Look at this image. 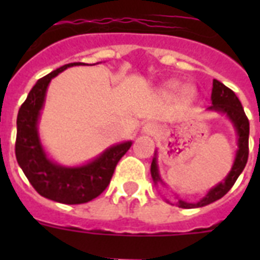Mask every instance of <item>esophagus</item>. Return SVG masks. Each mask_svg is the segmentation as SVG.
<instances>
[{"mask_svg": "<svg viewBox=\"0 0 260 260\" xmlns=\"http://www.w3.org/2000/svg\"><path fill=\"white\" fill-rule=\"evenodd\" d=\"M156 131H158V126L155 125L154 122H148V124H146V125L143 126V132L147 135L156 134Z\"/></svg>", "mask_w": 260, "mask_h": 260, "instance_id": "obj_1", "label": "esophagus"}]
</instances>
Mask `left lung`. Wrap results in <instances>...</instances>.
<instances>
[{
    "mask_svg": "<svg viewBox=\"0 0 260 260\" xmlns=\"http://www.w3.org/2000/svg\"><path fill=\"white\" fill-rule=\"evenodd\" d=\"M210 98H212V105L208 109L226 114V117L230 118L232 124H234L236 134H238V151H236V156H235L234 166L231 169L230 174L225 177V179L220 182L214 187H212L202 200H200L196 204H191V202H186L181 200V198H178L177 205L179 208H185V209L201 208V206L209 205L212 202L217 201L221 197H224L230 191L231 187L235 185V182L239 178V175L242 174V171L244 170L247 160H248L250 122H248V118H247L246 113H244L242 102L239 101L236 94L230 87H226L224 83H221L217 79H213V89H212V97ZM151 175H152L155 185L163 183L162 178L159 175L156 156L152 159V163H151Z\"/></svg>",
    "mask_w": 260,
    "mask_h": 260,
    "instance_id": "1",
    "label": "left lung"
}]
</instances>
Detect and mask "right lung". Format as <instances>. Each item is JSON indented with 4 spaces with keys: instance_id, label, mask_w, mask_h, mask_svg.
<instances>
[{
    "instance_id": "obj_1",
    "label": "right lung",
    "mask_w": 260,
    "mask_h": 260,
    "mask_svg": "<svg viewBox=\"0 0 260 260\" xmlns=\"http://www.w3.org/2000/svg\"><path fill=\"white\" fill-rule=\"evenodd\" d=\"M82 63H69L36 82L17 114L16 159L25 177L40 196L52 201L75 205L98 197L110 183L118 160L131 148L132 142L109 147L91 162L78 167H64L48 159L39 139L38 121L51 79L67 67Z\"/></svg>"
}]
</instances>
